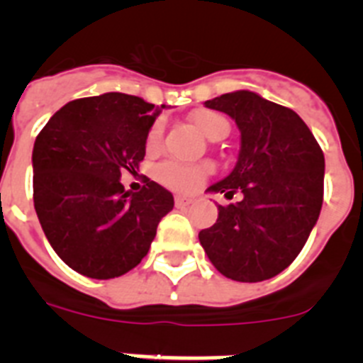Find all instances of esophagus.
Instances as JSON below:
<instances>
[{
    "label": "esophagus",
    "mask_w": 363,
    "mask_h": 363,
    "mask_svg": "<svg viewBox=\"0 0 363 363\" xmlns=\"http://www.w3.org/2000/svg\"><path fill=\"white\" fill-rule=\"evenodd\" d=\"M192 198H189V196H176L174 198V203H176V207H178V209H184V207H189V205L192 203Z\"/></svg>",
    "instance_id": "esophagus-1"
}]
</instances>
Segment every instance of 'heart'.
Segmentation results:
<instances>
[{"mask_svg": "<svg viewBox=\"0 0 363 363\" xmlns=\"http://www.w3.org/2000/svg\"><path fill=\"white\" fill-rule=\"evenodd\" d=\"M191 121L209 140H220L229 130V121L221 116L220 112L209 111V108H198L192 112ZM162 121H156L147 134V147L156 149L162 142ZM209 171L211 169L207 165H184V163L167 162L156 169V178L167 187L178 189V191H194L203 182L205 176L209 174Z\"/></svg>", "mask_w": 363, "mask_h": 363, "instance_id": "heart-1", "label": "heart"}]
</instances>
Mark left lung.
<instances>
[{"mask_svg":"<svg viewBox=\"0 0 363 363\" xmlns=\"http://www.w3.org/2000/svg\"><path fill=\"white\" fill-rule=\"evenodd\" d=\"M225 112L240 129L238 162L211 185L242 201L218 205V220L200 230L211 264L236 281H264L293 264L316 225L323 201L325 160L296 112L251 91L205 101Z\"/></svg>","mask_w":363,"mask_h":363,"instance_id":"1","label":"left lung"}]
</instances>
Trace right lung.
I'll return each mask as SVG.
<instances>
[{
  "label": "right lung",
  "mask_w": 363,
  "mask_h": 363,
  "mask_svg": "<svg viewBox=\"0 0 363 363\" xmlns=\"http://www.w3.org/2000/svg\"><path fill=\"white\" fill-rule=\"evenodd\" d=\"M162 108L107 92L69 101L38 134L34 209L56 255L83 277L108 280L136 267L174 207L171 192L149 178L140 192L120 182L145 156Z\"/></svg>",
  "instance_id": "add662e5"
}]
</instances>
